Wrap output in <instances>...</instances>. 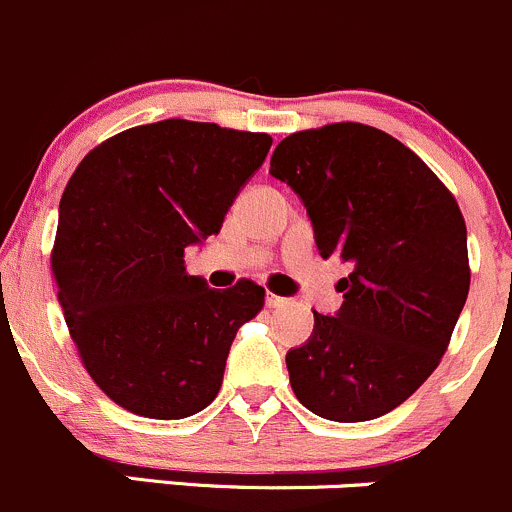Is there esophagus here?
I'll return each instance as SVG.
<instances>
[{
    "mask_svg": "<svg viewBox=\"0 0 512 512\" xmlns=\"http://www.w3.org/2000/svg\"><path fill=\"white\" fill-rule=\"evenodd\" d=\"M267 305L270 307H285V305H290V300H287V297H280V295H275V292H267Z\"/></svg>",
    "mask_w": 512,
    "mask_h": 512,
    "instance_id": "1",
    "label": "esophagus"
}]
</instances>
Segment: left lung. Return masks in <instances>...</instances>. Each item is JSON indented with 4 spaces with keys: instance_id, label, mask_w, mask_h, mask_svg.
Wrapping results in <instances>:
<instances>
[{
    "instance_id": "8db88e82",
    "label": "left lung",
    "mask_w": 512,
    "mask_h": 512,
    "mask_svg": "<svg viewBox=\"0 0 512 512\" xmlns=\"http://www.w3.org/2000/svg\"><path fill=\"white\" fill-rule=\"evenodd\" d=\"M270 175L302 200L322 260L350 265L340 310H312L310 340L287 352L292 390L325 420L380 418L433 375L468 300L458 202L403 142L357 122L285 137Z\"/></svg>"
}]
</instances>
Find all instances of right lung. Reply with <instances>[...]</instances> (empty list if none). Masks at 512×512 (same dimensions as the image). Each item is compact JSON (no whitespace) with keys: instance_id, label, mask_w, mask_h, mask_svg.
<instances>
[{"instance_id":"obj_1","label":"right lung","mask_w":512,"mask_h":512,"mask_svg":"<svg viewBox=\"0 0 512 512\" xmlns=\"http://www.w3.org/2000/svg\"><path fill=\"white\" fill-rule=\"evenodd\" d=\"M272 137L162 119L94 147L59 202L57 300L99 390L119 408L180 420L217 398L232 340L265 305L240 280L212 290L185 250L217 235Z\"/></svg>"}]
</instances>
